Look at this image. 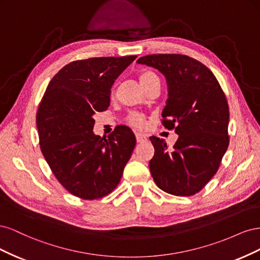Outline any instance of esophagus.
I'll return each mask as SVG.
<instances>
[{
  "instance_id": "esophagus-1",
  "label": "esophagus",
  "mask_w": 260,
  "mask_h": 260,
  "mask_svg": "<svg viewBox=\"0 0 260 260\" xmlns=\"http://www.w3.org/2000/svg\"><path fill=\"white\" fill-rule=\"evenodd\" d=\"M136 138H137V141L139 143L145 142V141H147V137L145 135H142V133H139V132L136 133Z\"/></svg>"
}]
</instances>
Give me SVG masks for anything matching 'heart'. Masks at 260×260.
<instances>
[{
  "label": "heart",
  "mask_w": 260,
  "mask_h": 260,
  "mask_svg": "<svg viewBox=\"0 0 260 260\" xmlns=\"http://www.w3.org/2000/svg\"><path fill=\"white\" fill-rule=\"evenodd\" d=\"M139 82H140L141 86L144 89L145 86H147L148 84L154 83V82H159V79H158V77L156 76V74L151 72V70H142V72L139 74ZM129 120L133 125H136V127H139V128L143 127L145 123L143 117L140 115H137V114L131 115Z\"/></svg>",
  "instance_id": "b5f03b06"
}]
</instances>
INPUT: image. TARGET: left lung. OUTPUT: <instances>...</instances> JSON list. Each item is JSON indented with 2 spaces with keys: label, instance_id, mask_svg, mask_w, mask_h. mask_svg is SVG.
Returning <instances> with one entry per match:
<instances>
[{
  "label": "left lung",
  "instance_id": "1",
  "mask_svg": "<svg viewBox=\"0 0 260 260\" xmlns=\"http://www.w3.org/2000/svg\"><path fill=\"white\" fill-rule=\"evenodd\" d=\"M138 64L166 78L168 99L164 125L179 136L172 148L151 137L155 148L149 170L160 190L177 196L200 192L217 172L229 145V106L210 70L199 60L179 54H153Z\"/></svg>",
  "mask_w": 260,
  "mask_h": 260
}]
</instances>
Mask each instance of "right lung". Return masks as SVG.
Wrapping results in <instances>:
<instances>
[{"label": "right lung", "mask_w": 260, "mask_h": 260, "mask_svg": "<svg viewBox=\"0 0 260 260\" xmlns=\"http://www.w3.org/2000/svg\"><path fill=\"white\" fill-rule=\"evenodd\" d=\"M137 56L69 62L53 77L37 114L40 147L54 176L68 192L96 200L119 183L137 144L127 125L106 138L93 132L94 115L106 111L111 89Z\"/></svg>", "instance_id": "obj_1"}]
</instances>
